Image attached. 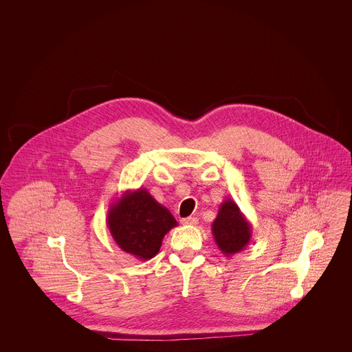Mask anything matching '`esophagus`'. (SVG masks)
Returning a JSON list of instances; mask_svg holds the SVG:
<instances>
[{"label": "esophagus", "mask_w": 352, "mask_h": 352, "mask_svg": "<svg viewBox=\"0 0 352 352\" xmlns=\"http://www.w3.org/2000/svg\"><path fill=\"white\" fill-rule=\"evenodd\" d=\"M182 224H184V226H197L198 224V218L188 217V218L182 219Z\"/></svg>", "instance_id": "esophagus-1"}]
</instances>
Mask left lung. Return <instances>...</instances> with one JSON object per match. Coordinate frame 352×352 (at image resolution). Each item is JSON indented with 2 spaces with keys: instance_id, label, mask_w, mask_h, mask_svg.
Masks as SVG:
<instances>
[{
  "instance_id": "1",
  "label": "left lung",
  "mask_w": 352,
  "mask_h": 352,
  "mask_svg": "<svg viewBox=\"0 0 352 352\" xmlns=\"http://www.w3.org/2000/svg\"><path fill=\"white\" fill-rule=\"evenodd\" d=\"M212 234L219 250L226 257L244 251L252 237V226L236 201L227 198L219 207L212 223Z\"/></svg>"
}]
</instances>
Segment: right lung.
<instances>
[{"mask_svg":"<svg viewBox=\"0 0 352 352\" xmlns=\"http://www.w3.org/2000/svg\"><path fill=\"white\" fill-rule=\"evenodd\" d=\"M107 226L122 251L146 261L160 252L165 234L178 221L146 188L140 187L126 190L109 206Z\"/></svg>","mask_w":352,"mask_h":352,"instance_id":"right-lung-1","label":"right lung"}]
</instances>
